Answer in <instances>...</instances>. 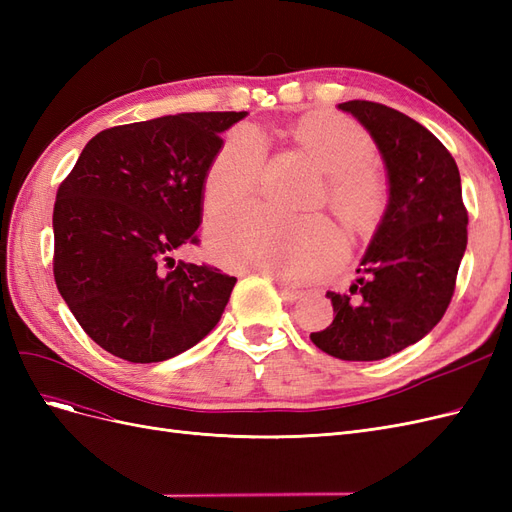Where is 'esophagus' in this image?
<instances>
[{"label": "esophagus", "mask_w": 512, "mask_h": 512, "mask_svg": "<svg viewBox=\"0 0 512 512\" xmlns=\"http://www.w3.org/2000/svg\"><path fill=\"white\" fill-rule=\"evenodd\" d=\"M277 288H280L282 297H284L286 301H290V303H294V301H299V299H303V297H305V292H303V290H299V288H292V286L282 284V282H277Z\"/></svg>", "instance_id": "1"}]
</instances>
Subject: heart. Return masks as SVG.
I'll list each match as a JSON object with an SVG mask.
<instances>
[{
  "mask_svg": "<svg viewBox=\"0 0 512 512\" xmlns=\"http://www.w3.org/2000/svg\"><path fill=\"white\" fill-rule=\"evenodd\" d=\"M292 136L329 175L331 205L346 220L365 224L376 213L382 196L376 170L367 164L376 149L367 130L352 119L331 115L299 121ZM267 156V141L258 128L232 130L207 168L205 211L215 215L254 203L265 177ZM207 247L215 262L230 269L307 280L344 256V237L327 220L288 222L250 211L213 222Z\"/></svg>",
  "mask_w": 512,
  "mask_h": 512,
  "instance_id": "1",
  "label": "heart"
}]
</instances>
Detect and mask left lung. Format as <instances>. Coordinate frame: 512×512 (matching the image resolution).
<instances>
[{
  "instance_id": "8db88e82",
  "label": "left lung",
  "mask_w": 512,
  "mask_h": 512,
  "mask_svg": "<svg viewBox=\"0 0 512 512\" xmlns=\"http://www.w3.org/2000/svg\"><path fill=\"white\" fill-rule=\"evenodd\" d=\"M374 138L389 173V207L350 292H327L333 322L309 339L335 359L380 361L423 339L453 299L468 245L459 168L436 136L369 100L339 104Z\"/></svg>"
}]
</instances>
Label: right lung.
Here are the masks:
<instances>
[{"instance_id": "1", "label": "right lung", "mask_w": 512, "mask_h": 512, "mask_svg": "<svg viewBox=\"0 0 512 512\" xmlns=\"http://www.w3.org/2000/svg\"><path fill=\"white\" fill-rule=\"evenodd\" d=\"M247 113H181L96 134L61 181L53 275L94 342L160 363L220 322L237 277L170 258L198 243L203 183L222 132Z\"/></svg>"}]
</instances>
